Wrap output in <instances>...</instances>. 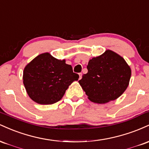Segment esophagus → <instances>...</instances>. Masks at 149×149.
<instances>
[{
    "label": "esophagus",
    "instance_id": "esophagus-1",
    "mask_svg": "<svg viewBox=\"0 0 149 149\" xmlns=\"http://www.w3.org/2000/svg\"><path fill=\"white\" fill-rule=\"evenodd\" d=\"M82 78V73H79V80L81 79Z\"/></svg>",
    "mask_w": 149,
    "mask_h": 149
}]
</instances>
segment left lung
I'll return each mask as SVG.
<instances>
[{"label":"left lung","instance_id":"obj_1","mask_svg":"<svg viewBox=\"0 0 149 149\" xmlns=\"http://www.w3.org/2000/svg\"><path fill=\"white\" fill-rule=\"evenodd\" d=\"M88 73L79 83L92 102L105 104L115 100L127 89L131 69L122 57L111 50L89 61Z\"/></svg>","mask_w":149,"mask_h":149}]
</instances>
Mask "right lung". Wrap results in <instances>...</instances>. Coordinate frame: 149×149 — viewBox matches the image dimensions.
I'll return each instance as SVG.
<instances>
[{
  "instance_id": "right-lung-1",
  "label": "right lung",
  "mask_w": 149,
  "mask_h": 149,
  "mask_svg": "<svg viewBox=\"0 0 149 149\" xmlns=\"http://www.w3.org/2000/svg\"><path fill=\"white\" fill-rule=\"evenodd\" d=\"M78 78L64 59H55L47 52L33 59L23 73V83L29 96L43 105L59 102L69 85Z\"/></svg>"
}]
</instances>
